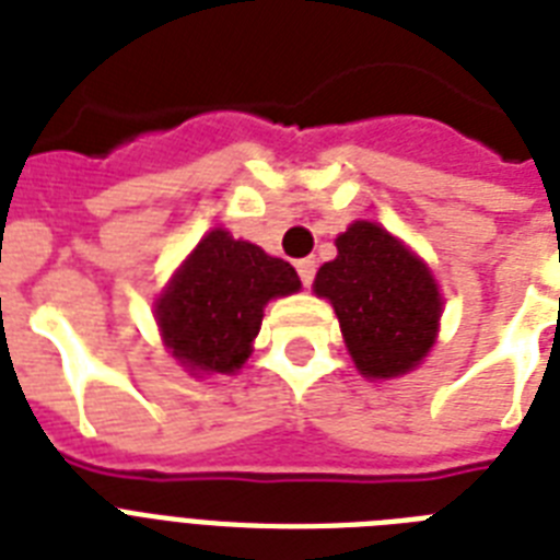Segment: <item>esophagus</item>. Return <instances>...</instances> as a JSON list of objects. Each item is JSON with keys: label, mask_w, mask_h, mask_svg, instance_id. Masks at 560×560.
<instances>
[{"label": "esophagus", "mask_w": 560, "mask_h": 560, "mask_svg": "<svg viewBox=\"0 0 560 560\" xmlns=\"http://www.w3.org/2000/svg\"><path fill=\"white\" fill-rule=\"evenodd\" d=\"M296 272H299V279H302V284H305V288H311V284H314V276H316L314 258H302V261H296Z\"/></svg>", "instance_id": "34e87169"}]
</instances>
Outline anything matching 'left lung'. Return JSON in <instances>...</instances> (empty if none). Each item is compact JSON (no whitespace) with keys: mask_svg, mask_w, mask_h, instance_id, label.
Instances as JSON below:
<instances>
[{"mask_svg":"<svg viewBox=\"0 0 560 560\" xmlns=\"http://www.w3.org/2000/svg\"><path fill=\"white\" fill-rule=\"evenodd\" d=\"M314 293L334 305L363 377H400L433 349L442 319L439 284L430 267L377 223L354 220L337 237V258L319 267Z\"/></svg>","mask_w":560,"mask_h":560,"instance_id":"left-lung-1","label":"left lung"}]
</instances>
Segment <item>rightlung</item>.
<instances>
[{"label":"right lung","mask_w":560,"mask_h":560,"mask_svg":"<svg viewBox=\"0 0 560 560\" xmlns=\"http://www.w3.org/2000/svg\"><path fill=\"white\" fill-rule=\"evenodd\" d=\"M302 288L296 270L261 246L211 229L171 276L153 314L162 342L186 372L232 374L253 354L270 299Z\"/></svg>","instance_id":"add662e5"}]
</instances>
